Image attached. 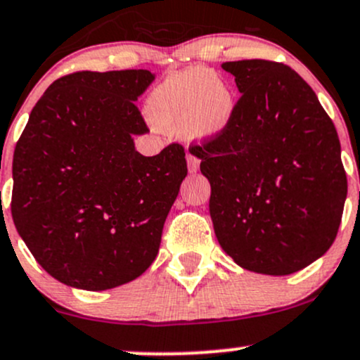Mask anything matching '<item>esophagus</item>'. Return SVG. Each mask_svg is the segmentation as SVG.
<instances>
[{
    "mask_svg": "<svg viewBox=\"0 0 360 360\" xmlns=\"http://www.w3.org/2000/svg\"><path fill=\"white\" fill-rule=\"evenodd\" d=\"M187 166H188V172L195 173L197 169H199V160H197L195 156H192V154H187Z\"/></svg>",
    "mask_w": 360,
    "mask_h": 360,
    "instance_id": "obj_1",
    "label": "esophagus"
}]
</instances>
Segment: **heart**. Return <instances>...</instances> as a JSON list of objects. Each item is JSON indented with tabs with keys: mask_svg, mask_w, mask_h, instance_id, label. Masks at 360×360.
<instances>
[{
	"mask_svg": "<svg viewBox=\"0 0 360 360\" xmlns=\"http://www.w3.org/2000/svg\"><path fill=\"white\" fill-rule=\"evenodd\" d=\"M237 110L231 87L204 68L168 75L148 99L149 117L158 127L180 130L187 141H216L231 125Z\"/></svg>",
	"mask_w": 360,
	"mask_h": 360,
	"instance_id": "obj_1",
	"label": "heart"
}]
</instances>
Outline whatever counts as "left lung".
Returning <instances> with one entry per match:
<instances>
[{"label":"left lung","instance_id":"1","mask_svg":"<svg viewBox=\"0 0 360 360\" xmlns=\"http://www.w3.org/2000/svg\"><path fill=\"white\" fill-rule=\"evenodd\" d=\"M240 99L228 130L200 150L210 214L225 252L247 271H300L333 243L347 176L336 129L295 70L226 61Z\"/></svg>","mask_w":360,"mask_h":360}]
</instances>
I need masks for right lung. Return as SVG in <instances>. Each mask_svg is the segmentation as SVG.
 Segmentation results:
<instances>
[{"label":"right lung","instance_id":"1","mask_svg":"<svg viewBox=\"0 0 360 360\" xmlns=\"http://www.w3.org/2000/svg\"><path fill=\"white\" fill-rule=\"evenodd\" d=\"M154 77H61L32 108L15 146V228L42 268L68 287H120L158 256L187 161L179 144L156 156L135 149V135L149 132L135 101Z\"/></svg>","mask_w":360,"mask_h":360}]
</instances>
